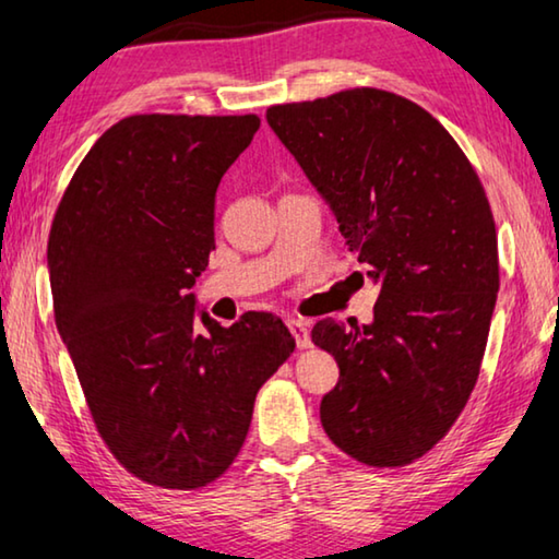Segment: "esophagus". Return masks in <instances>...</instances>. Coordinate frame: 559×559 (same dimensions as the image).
Here are the masks:
<instances>
[{"label":"esophagus","mask_w":559,"mask_h":559,"mask_svg":"<svg viewBox=\"0 0 559 559\" xmlns=\"http://www.w3.org/2000/svg\"><path fill=\"white\" fill-rule=\"evenodd\" d=\"M287 328L289 333L295 335L297 347H310V322L295 318V320H287Z\"/></svg>","instance_id":"obj_1"}]
</instances>
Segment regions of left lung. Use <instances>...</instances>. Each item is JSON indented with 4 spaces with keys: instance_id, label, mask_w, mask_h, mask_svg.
<instances>
[{
    "instance_id": "1",
    "label": "left lung",
    "mask_w": 559,
    "mask_h": 559,
    "mask_svg": "<svg viewBox=\"0 0 559 559\" xmlns=\"http://www.w3.org/2000/svg\"><path fill=\"white\" fill-rule=\"evenodd\" d=\"M266 123L380 282L370 325L312 328L340 368L322 428L360 464L406 466L449 433L479 378L499 293L487 193L447 128L395 93L272 105Z\"/></svg>"
}]
</instances>
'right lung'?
Masks as SVG:
<instances>
[{"mask_svg":"<svg viewBox=\"0 0 559 559\" xmlns=\"http://www.w3.org/2000/svg\"><path fill=\"white\" fill-rule=\"evenodd\" d=\"M257 116H131L78 166L55 212V322L100 439L141 481L199 489L231 466L257 391L295 350L272 312L197 320L222 176Z\"/></svg>","mask_w":559,"mask_h":559,"instance_id":"add662e5","label":"right lung"}]
</instances>
